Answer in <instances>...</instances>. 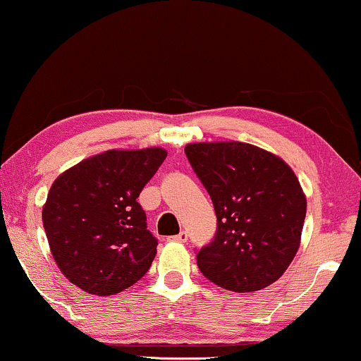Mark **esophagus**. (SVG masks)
Listing matches in <instances>:
<instances>
[{"label": "esophagus", "instance_id": "1", "mask_svg": "<svg viewBox=\"0 0 361 361\" xmlns=\"http://www.w3.org/2000/svg\"><path fill=\"white\" fill-rule=\"evenodd\" d=\"M169 240H171V242H186L188 240V233L186 232H180V233H176V235L170 237Z\"/></svg>", "mask_w": 361, "mask_h": 361}]
</instances>
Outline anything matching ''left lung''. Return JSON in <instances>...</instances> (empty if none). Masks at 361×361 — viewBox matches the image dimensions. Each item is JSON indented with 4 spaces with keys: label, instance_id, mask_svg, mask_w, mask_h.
<instances>
[{
    "label": "left lung",
    "instance_id": "8db88e82",
    "mask_svg": "<svg viewBox=\"0 0 361 361\" xmlns=\"http://www.w3.org/2000/svg\"><path fill=\"white\" fill-rule=\"evenodd\" d=\"M217 217L212 240L196 253L207 280L233 293L270 286L296 255L306 196L280 157L243 142L185 147Z\"/></svg>",
    "mask_w": 361,
    "mask_h": 361
}]
</instances>
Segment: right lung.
I'll return each instance as SVG.
<instances>
[{
	"label": "right lung",
	"instance_id": "right-lung-1",
	"mask_svg": "<svg viewBox=\"0 0 361 361\" xmlns=\"http://www.w3.org/2000/svg\"><path fill=\"white\" fill-rule=\"evenodd\" d=\"M165 159L159 147L108 150L54 181L44 229L60 271L75 286L111 296L149 271L159 242L137 197Z\"/></svg>",
	"mask_w": 361,
	"mask_h": 361
}]
</instances>
